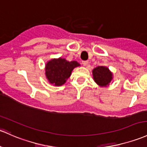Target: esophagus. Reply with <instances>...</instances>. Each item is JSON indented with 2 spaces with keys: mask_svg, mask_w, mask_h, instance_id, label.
I'll use <instances>...</instances> for the list:
<instances>
[{
  "mask_svg": "<svg viewBox=\"0 0 147 147\" xmlns=\"http://www.w3.org/2000/svg\"><path fill=\"white\" fill-rule=\"evenodd\" d=\"M88 63H89V62L88 61H82V65L84 66H87Z\"/></svg>",
  "mask_w": 147,
  "mask_h": 147,
  "instance_id": "obj_1",
  "label": "esophagus"
}]
</instances>
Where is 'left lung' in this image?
Segmentation results:
<instances>
[{
  "label": "left lung",
  "mask_w": 147,
  "mask_h": 147,
  "mask_svg": "<svg viewBox=\"0 0 147 147\" xmlns=\"http://www.w3.org/2000/svg\"><path fill=\"white\" fill-rule=\"evenodd\" d=\"M93 79L97 85L101 87L109 86L113 79V72L106 66H98L92 70Z\"/></svg>",
  "instance_id": "left-lung-1"
}]
</instances>
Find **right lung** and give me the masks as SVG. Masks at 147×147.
<instances>
[{
	"mask_svg": "<svg viewBox=\"0 0 147 147\" xmlns=\"http://www.w3.org/2000/svg\"><path fill=\"white\" fill-rule=\"evenodd\" d=\"M80 65L77 61L65 58H53L46 63L45 75L48 82L54 86H62L70 77L72 70Z\"/></svg>",
	"mask_w": 147,
	"mask_h": 147,
	"instance_id": "right-lung-1",
	"label": "right lung"
}]
</instances>
